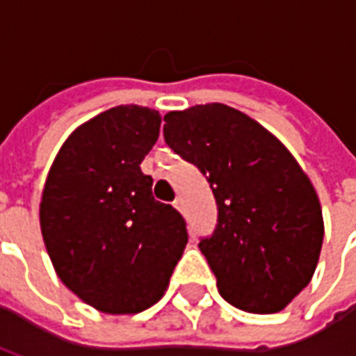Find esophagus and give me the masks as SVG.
I'll list each match as a JSON object with an SVG mask.
<instances>
[{
  "label": "esophagus",
  "instance_id": "esophagus-1",
  "mask_svg": "<svg viewBox=\"0 0 356 356\" xmlns=\"http://www.w3.org/2000/svg\"><path fill=\"white\" fill-rule=\"evenodd\" d=\"M173 206H175V208H177L179 211H183V209H185V200H183L181 196H177V198L173 200Z\"/></svg>",
  "mask_w": 356,
  "mask_h": 356
}]
</instances>
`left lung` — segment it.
Here are the masks:
<instances>
[{"label": "left lung", "instance_id": "8db88e82", "mask_svg": "<svg viewBox=\"0 0 356 356\" xmlns=\"http://www.w3.org/2000/svg\"><path fill=\"white\" fill-rule=\"evenodd\" d=\"M163 139L206 175L217 225L200 240L225 301L242 311H282L311 282L324 221L313 183L261 124L221 102L163 116Z\"/></svg>", "mask_w": 356, "mask_h": 356}]
</instances>
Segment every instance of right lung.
Here are the masks:
<instances>
[{"label":"right lung","mask_w":356,"mask_h":356,"mask_svg":"<svg viewBox=\"0 0 356 356\" xmlns=\"http://www.w3.org/2000/svg\"><path fill=\"white\" fill-rule=\"evenodd\" d=\"M162 118L122 104L80 125L51 165L40 225L66 288L102 313L145 311L162 298L183 255L186 223L154 200L140 162Z\"/></svg>","instance_id":"add662e5"}]
</instances>
